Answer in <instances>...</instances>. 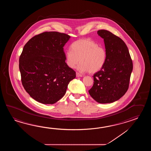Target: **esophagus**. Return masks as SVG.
<instances>
[{
	"label": "esophagus",
	"instance_id": "34e87169",
	"mask_svg": "<svg viewBox=\"0 0 151 151\" xmlns=\"http://www.w3.org/2000/svg\"><path fill=\"white\" fill-rule=\"evenodd\" d=\"M76 76H77V77H81L83 76L81 74H79V73L77 72L76 73Z\"/></svg>",
	"mask_w": 151,
	"mask_h": 151
}]
</instances>
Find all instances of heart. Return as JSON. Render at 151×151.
Masks as SVG:
<instances>
[{"mask_svg":"<svg viewBox=\"0 0 151 151\" xmlns=\"http://www.w3.org/2000/svg\"><path fill=\"white\" fill-rule=\"evenodd\" d=\"M71 50L65 53V61L68 68H74L80 61L77 70L80 72L95 73L104 66L107 59L106 50L89 39H82L71 44Z\"/></svg>","mask_w":151,"mask_h":151,"instance_id":"1","label":"heart"}]
</instances>
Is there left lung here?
<instances>
[{"instance_id":"1","label":"left lung","mask_w":151,"mask_h":151,"mask_svg":"<svg viewBox=\"0 0 151 151\" xmlns=\"http://www.w3.org/2000/svg\"><path fill=\"white\" fill-rule=\"evenodd\" d=\"M98 35L104 39L107 59L104 68L93 75L90 96L100 104L112 103L120 99L128 90L133 63L125 43L109 31Z\"/></svg>"}]
</instances>
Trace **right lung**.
<instances>
[{"label":"right lung","mask_w":151,"mask_h":151,"mask_svg":"<svg viewBox=\"0 0 151 151\" xmlns=\"http://www.w3.org/2000/svg\"><path fill=\"white\" fill-rule=\"evenodd\" d=\"M70 38L59 32H43L29 39L23 48L19 65L22 84L39 103L57 102L76 77L65 63L63 47Z\"/></svg>","instance_id":"right-lung-1"}]
</instances>
